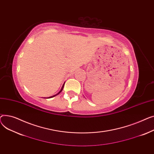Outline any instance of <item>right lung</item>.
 <instances>
[{"mask_svg": "<svg viewBox=\"0 0 154 154\" xmlns=\"http://www.w3.org/2000/svg\"><path fill=\"white\" fill-rule=\"evenodd\" d=\"M64 85H65V84H63V86H62V87H61V90H60V91H59V92H58V93L57 94H55V95H53V96H50V97H44V98H47V99L48 98H48H51V97H55V96H57L58 94H60V93L62 91V90H63V87H64Z\"/></svg>", "mask_w": 154, "mask_h": 154, "instance_id": "add662e5", "label": "right lung"}]
</instances>
